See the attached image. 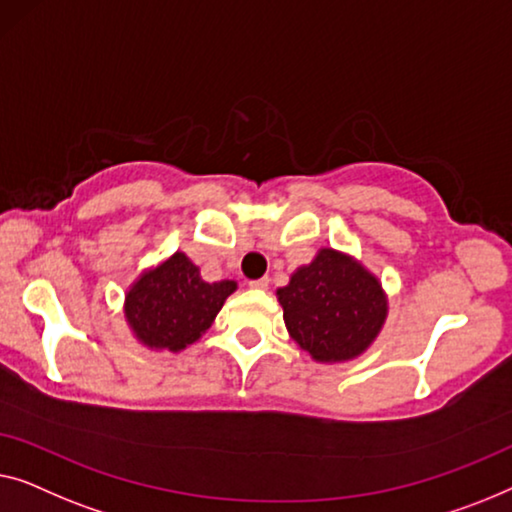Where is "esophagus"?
Here are the masks:
<instances>
[{
    "mask_svg": "<svg viewBox=\"0 0 512 512\" xmlns=\"http://www.w3.org/2000/svg\"><path fill=\"white\" fill-rule=\"evenodd\" d=\"M250 287L253 290H269V278H257V280H250Z\"/></svg>",
    "mask_w": 512,
    "mask_h": 512,
    "instance_id": "obj_1",
    "label": "esophagus"
}]
</instances>
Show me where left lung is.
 <instances>
[{
	"instance_id": "left-lung-1",
	"label": "left lung",
	"mask_w": 512,
	"mask_h": 512,
	"mask_svg": "<svg viewBox=\"0 0 512 512\" xmlns=\"http://www.w3.org/2000/svg\"><path fill=\"white\" fill-rule=\"evenodd\" d=\"M290 336L315 362H348L376 341L387 318L380 280L357 259L322 248L276 292Z\"/></svg>"
}]
</instances>
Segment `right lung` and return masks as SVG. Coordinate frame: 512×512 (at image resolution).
I'll return each mask as SVG.
<instances>
[{
	"mask_svg": "<svg viewBox=\"0 0 512 512\" xmlns=\"http://www.w3.org/2000/svg\"><path fill=\"white\" fill-rule=\"evenodd\" d=\"M234 290V280L206 283L190 257L174 253L155 269L143 271L127 290V325L148 348L185 350L213 325Z\"/></svg>",
	"mask_w": 512,
	"mask_h": 512,
	"instance_id": "obj_1",
	"label": "right lung"
}]
</instances>
